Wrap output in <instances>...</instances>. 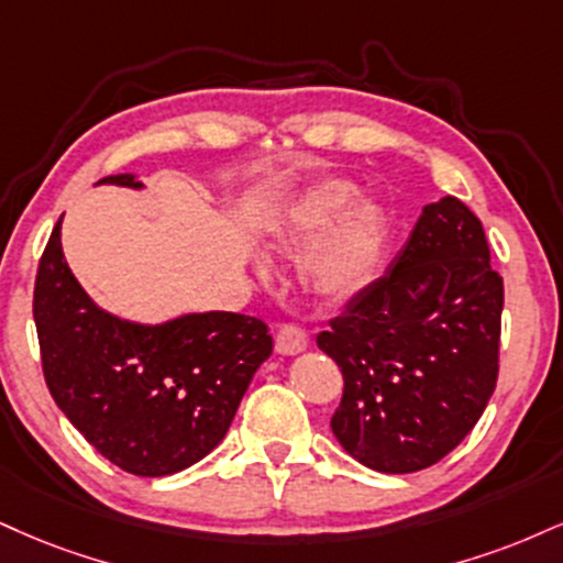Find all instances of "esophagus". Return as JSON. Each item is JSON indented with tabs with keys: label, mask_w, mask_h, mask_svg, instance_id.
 Instances as JSON below:
<instances>
[{
	"label": "esophagus",
	"mask_w": 563,
	"mask_h": 563,
	"mask_svg": "<svg viewBox=\"0 0 563 563\" xmlns=\"http://www.w3.org/2000/svg\"><path fill=\"white\" fill-rule=\"evenodd\" d=\"M307 346H309V338L301 328H296V324H283V328L277 330V338H275L277 354L296 356L301 354V351H307Z\"/></svg>",
	"instance_id": "esophagus-1"
}]
</instances>
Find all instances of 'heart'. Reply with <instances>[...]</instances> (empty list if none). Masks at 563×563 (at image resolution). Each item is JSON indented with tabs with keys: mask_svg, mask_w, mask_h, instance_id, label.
<instances>
[{
	"mask_svg": "<svg viewBox=\"0 0 563 563\" xmlns=\"http://www.w3.org/2000/svg\"><path fill=\"white\" fill-rule=\"evenodd\" d=\"M356 194V183L346 178L317 180L286 212L269 222V241L277 243V246H290V243H296L299 239L320 233L330 222L338 220L349 206L354 205ZM383 249V209L372 205V201H358L303 256L299 264L301 286L324 301L354 299V296L362 294L375 280L377 269H380Z\"/></svg>",
	"mask_w": 563,
	"mask_h": 563,
	"instance_id": "obj_1",
	"label": "heart"
}]
</instances>
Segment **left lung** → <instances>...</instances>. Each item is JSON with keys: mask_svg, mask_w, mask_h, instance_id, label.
<instances>
[{"mask_svg": "<svg viewBox=\"0 0 563 563\" xmlns=\"http://www.w3.org/2000/svg\"><path fill=\"white\" fill-rule=\"evenodd\" d=\"M500 311L483 222L456 196L424 205L380 280L317 335L343 372L338 443L385 475L456 449L496 390Z\"/></svg>", "mask_w": 563, "mask_h": 563, "instance_id": "left-lung-1", "label": "left lung"}]
</instances>
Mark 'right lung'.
Segmentation results:
<instances>
[{"label": "right lung", "instance_id": "1", "mask_svg": "<svg viewBox=\"0 0 563 563\" xmlns=\"http://www.w3.org/2000/svg\"><path fill=\"white\" fill-rule=\"evenodd\" d=\"M97 186L146 188L131 173ZM33 320L54 404L101 456L139 477L201 462L273 354L267 324L249 314L186 311L135 322L101 309L67 267L63 220L38 264Z\"/></svg>", "mask_w": 563, "mask_h": 563}]
</instances>
